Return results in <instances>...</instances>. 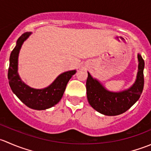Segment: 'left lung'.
<instances>
[{
  "label": "left lung",
  "instance_id": "1",
  "mask_svg": "<svg viewBox=\"0 0 151 151\" xmlns=\"http://www.w3.org/2000/svg\"><path fill=\"white\" fill-rule=\"evenodd\" d=\"M138 72L135 83L129 89L121 92L107 91L96 79H93L88 71L86 81L87 98L90 105L100 113L109 116L121 115L130 109L139 99L144 87L143 70L145 62L137 55Z\"/></svg>",
  "mask_w": 151,
  "mask_h": 151
}]
</instances>
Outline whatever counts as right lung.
Here are the masks:
<instances>
[{"instance_id":"obj_1","label":"right lung","mask_w":151,"mask_h":151,"mask_svg":"<svg viewBox=\"0 0 151 151\" xmlns=\"http://www.w3.org/2000/svg\"><path fill=\"white\" fill-rule=\"evenodd\" d=\"M31 32L23 33L17 41L16 47L11 53L8 79L11 89L19 100L33 109L43 110L57 104L61 99L68 82L77 72L76 70L60 74L50 86L43 89H34L23 83L18 74V56L23 42Z\"/></svg>"}]
</instances>
